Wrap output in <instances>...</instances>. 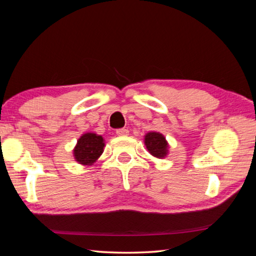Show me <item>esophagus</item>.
<instances>
[{"label":"esophagus","instance_id":"obj_1","mask_svg":"<svg viewBox=\"0 0 256 256\" xmlns=\"http://www.w3.org/2000/svg\"><path fill=\"white\" fill-rule=\"evenodd\" d=\"M116 134H118V136H127L129 134V131L127 129H118L116 130Z\"/></svg>","mask_w":256,"mask_h":256}]
</instances>
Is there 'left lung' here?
<instances>
[{"instance_id":"8db88e82","label":"left lung","mask_w":256,"mask_h":256,"mask_svg":"<svg viewBox=\"0 0 256 256\" xmlns=\"http://www.w3.org/2000/svg\"><path fill=\"white\" fill-rule=\"evenodd\" d=\"M144 144L147 150L154 158L162 159L166 158L168 154V143L166 136L157 132V131H150L144 136Z\"/></svg>"}]
</instances>
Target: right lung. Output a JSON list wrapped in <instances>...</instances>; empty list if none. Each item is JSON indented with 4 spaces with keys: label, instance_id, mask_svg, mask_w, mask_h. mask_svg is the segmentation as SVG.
<instances>
[{
    "label": "right lung",
    "instance_id": "1",
    "mask_svg": "<svg viewBox=\"0 0 256 256\" xmlns=\"http://www.w3.org/2000/svg\"><path fill=\"white\" fill-rule=\"evenodd\" d=\"M104 138L95 132L83 134L74 148V158L81 166H92L102 156L104 148Z\"/></svg>",
    "mask_w": 256,
    "mask_h": 256
}]
</instances>
